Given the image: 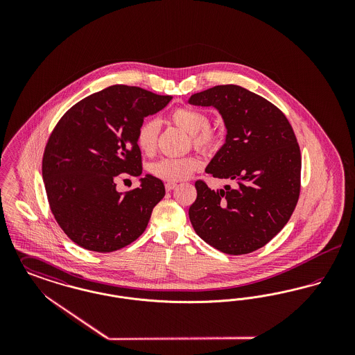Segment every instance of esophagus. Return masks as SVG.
<instances>
[{
    "label": "esophagus",
    "mask_w": 355,
    "mask_h": 355,
    "mask_svg": "<svg viewBox=\"0 0 355 355\" xmlns=\"http://www.w3.org/2000/svg\"><path fill=\"white\" fill-rule=\"evenodd\" d=\"M175 186H177L175 182H166V184H165V189H166L168 191H171V190H173Z\"/></svg>",
    "instance_id": "obj_1"
}]
</instances>
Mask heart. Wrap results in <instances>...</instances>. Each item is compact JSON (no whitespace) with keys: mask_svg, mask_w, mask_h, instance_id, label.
<instances>
[{"mask_svg":"<svg viewBox=\"0 0 355 355\" xmlns=\"http://www.w3.org/2000/svg\"><path fill=\"white\" fill-rule=\"evenodd\" d=\"M170 121L191 135L194 148L200 152L207 153L214 150L220 145V133L209 125L207 116L194 107H177L169 116ZM157 141V122L145 121L137 132V146L145 154H150L155 149ZM200 159L196 157H181V158H162L154 162L150 168L153 175L168 181L177 182L190 177L200 168Z\"/></svg>","mask_w":355,"mask_h":355,"instance_id":"1","label":"heart"}]
</instances>
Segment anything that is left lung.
<instances>
[{
  "instance_id": "8db88e82",
  "label": "left lung",
  "mask_w": 355,
  "mask_h": 355,
  "mask_svg": "<svg viewBox=\"0 0 355 355\" xmlns=\"http://www.w3.org/2000/svg\"><path fill=\"white\" fill-rule=\"evenodd\" d=\"M189 103L220 112L226 142L206 173L236 182L211 190L198 180L190 222L222 253L255 252L284 229L300 198L302 162L294 130L275 105L238 85L196 93Z\"/></svg>"
}]
</instances>
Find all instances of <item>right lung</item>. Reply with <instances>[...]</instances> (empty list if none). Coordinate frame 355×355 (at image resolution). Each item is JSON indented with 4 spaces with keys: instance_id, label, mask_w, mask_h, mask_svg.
I'll return each mask as SVG.
<instances>
[{
    "instance_id": "right-lung-1",
    "label": "right lung",
    "mask_w": 355,
    "mask_h": 355,
    "mask_svg": "<svg viewBox=\"0 0 355 355\" xmlns=\"http://www.w3.org/2000/svg\"><path fill=\"white\" fill-rule=\"evenodd\" d=\"M171 96L113 85L73 105L53 129L42 157L51 213L78 246L97 253L122 249L141 236L165 196L153 175L126 193L117 175L142 173L137 132L144 119L164 109Z\"/></svg>"
}]
</instances>
